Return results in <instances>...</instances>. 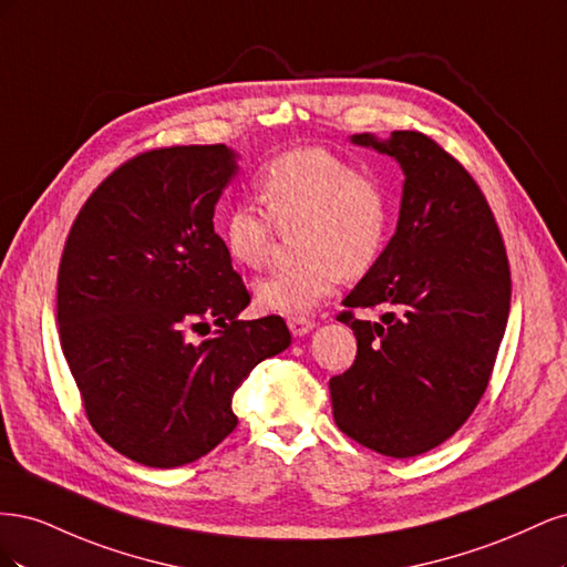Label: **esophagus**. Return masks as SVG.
I'll return each mask as SVG.
<instances>
[{"label": "esophagus", "mask_w": 567, "mask_h": 567, "mask_svg": "<svg viewBox=\"0 0 567 567\" xmlns=\"http://www.w3.org/2000/svg\"><path fill=\"white\" fill-rule=\"evenodd\" d=\"M288 329L293 336H305L315 329V321L310 317H288Z\"/></svg>", "instance_id": "esophagus-1"}]
</instances>
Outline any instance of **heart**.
<instances>
[{
  "label": "heart",
  "instance_id": "heart-1",
  "mask_svg": "<svg viewBox=\"0 0 567 567\" xmlns=\"http://www.w3.org/2000/svg\"><path fill=\"white\" fill-rule=\"evenodd\" d=\"M265 213L234 203L219 217V238L236 265H267L277 231L296 229L302 260L255 284L257 305L302 315L333 293L340 277L357 279L379 262L390 205L383 184L326 148H298L267 163L257 175Z\"/></svg>",
  "mask_w": 567,
  "mask_h": 567
}]
</instances>
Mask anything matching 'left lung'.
<instances>
[{
	"instance_id": "1",
	"label": "left lung",
	"mask_w": 567,
	"mask_h": 567,
	"mask_svg": "<svg viewBox=\"0 0 567 567\" xmlns=\"http://www.w3.org/2000/svg\"><path fill=\"white\" fill-rule=\"evenodd\" d=\"M404 169L398 231L338 315L357 338L354 364L333 375V416L354 442L419 456L468 421L489 385L508 307L504 238L477 182L433 136L354 134ZM386 307L381 324L354 309Z\"/></svg>"
}]
</instances>
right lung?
I'll return each instance as SVG.
<instances>
[{
  "label": "right lung",
  "mask_w": 567,
  "mask_h": 567,
  "mask_svg": "<svg viewBox=\"0 0 567 567\" xmlns=\"http://www.w3.org/2000/svg\"><path fill=\"white\" fill-rule=\"evenodd\" d=\"M234 175L225 144L136 153L84 200L61 252L59 336L84 414L151 468L215 450L238 425L234 390L290 346L281 317L238 319L250 293L213 225Z\"/></svg>",
  "instance_id": "add662e5"
}]
</instances>
